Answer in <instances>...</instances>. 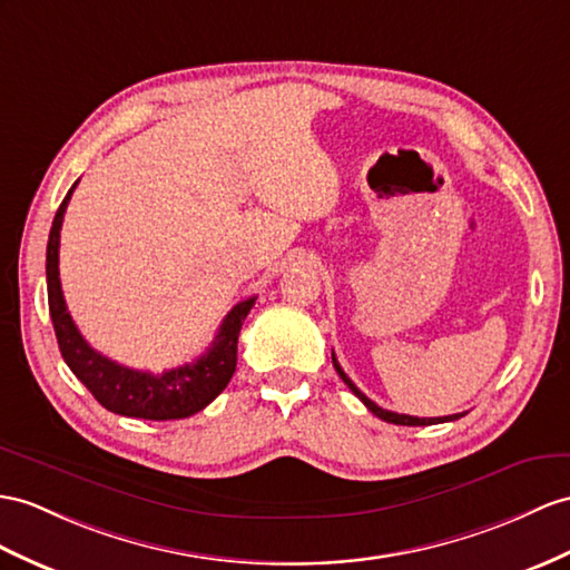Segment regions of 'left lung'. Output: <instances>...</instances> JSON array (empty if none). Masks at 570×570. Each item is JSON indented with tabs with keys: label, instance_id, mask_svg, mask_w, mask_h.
<instances>
[{
	"label": "left lung",
	"instance_id": "obj_1",
	"mask_svg": "<svg viewBox=\"0 0 570 570\" xmlns=\"http://www.w3.org/2000/svg\"><path fill=\"white\" fill-rule=\"evenodd\" d=\"M331 360H333V367H336V372L341 374V380L348 384V390L363 401V404L377 415V419H382V421H386V423H394V425H433V423H445V421H456V419H462L464 413H454V415H442V419H415V415H406V413H394V411H386V409H382V406H377L374 404L372 399H367L363 392L357 390V386L351 382V377L348 374L343 372V367L338 365V360H336V355H331Z\"/></svg>",
	"mask_w": 570,
	"mask_h": 570
}]
</instances>
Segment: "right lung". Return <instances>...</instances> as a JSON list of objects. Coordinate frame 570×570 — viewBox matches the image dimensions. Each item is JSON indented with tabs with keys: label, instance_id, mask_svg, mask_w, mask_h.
Wrapping results in <instances>:
<instances>
[{
	"label": "right lung",
	"instance_id": "add662e5",
	"mask_svg": "<svg viewBox=\"0 0 570 570\" xmlns=\"http://www.w3.org/2000/svg\"><path fill=\"white\" fill-rule=\"evenodd\" d=\"M77 184L79 180H75V186L67 190L58 213H55L46 254L48 307L65 363L75 372V377L94 394V399L108 411L145 421L188 419V415L203 411L210 401H215L229 384L234 370H237L239 331L244 318L256 304V297L239 302L225 316L213 345L198 360L166 370L161 374L118 365L116 360L94 351L67 312L58 268L62 219Z\"/></svg>",
	"mask_w": 570,
	"mask_h": 570
}]
</instances>
